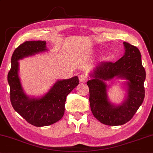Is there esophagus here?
<instances>
[{
	"label": "esophagus",
	"mask_w": 153,
	"mask_h": 153,
	"mask_svg": "<svg viewBox=\"0 0 153 153\" xmlns=\"http://www.w3.org/2000/svg\"><path fill=\"white\" fill-rule=\"evenodd\" d=\"M87 79H88V78H87V75L85 74L80 75V77H79V80H80V82H85L87 80Z\"/></svg>",
	"instance_id": "1"
}]
</instances>
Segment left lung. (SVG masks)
Here are the masks:
<instances>
[{"label": "left lung", "mask_w": 153, "mask_h": 153, "mask_svg": "<svg viewBox=\"0 0 153 153\" xmlns=\"http://www.w3.org/2000/svg\"><path fill=\"white\" fill-rule=\"evenodd\" d=\"M125 52L115 63L101 62L90 73L87 85L89 89V103L93 115L100 123L110 126L123 125L133 117L145 97L146 71L142 65L141 54L136 47L124 42ZM115 77L125 79L126 99L115 105L109 101L106 84Z\"/></svg>", "instance_id": "8db88e82"}]
</instances>
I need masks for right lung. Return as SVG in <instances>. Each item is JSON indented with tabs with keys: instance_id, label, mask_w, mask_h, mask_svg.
<instances>
[{
	"instance_id": "add662e5",
	"label": "right lung",
	"mask_w": 153,
	"mask_h": 153,
	"mask_svg": "<svg viewBox=\"0 0 153 153\" xmlns=\"http://www.w3.org/2000/svg\"><path fill=\"white\" fill-rule=\"evenodd\" d=\"M45 41H26L14 51L7 75L10 101L16 112L30 125L45 127L56 123L64 114L66 97L79 84L78 76L59 80L45 94L31 97L24 92L19 76L18 61L48 51Z\"/></svg>"
}]
</instances>
